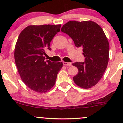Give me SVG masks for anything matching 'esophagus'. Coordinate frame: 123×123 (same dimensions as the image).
I'll return each mask as SVG.
<instances>
[{
	"label": "esophagus",
	"mask_w": 123,
	"mask_h": 123,
	"mask_svg": "<svg viewBox=\"0 0 123 123\" xmlns=\"http://www.w3.org/2000/svg\"><path fill=\"white\" fill-rule=\"evenodd\" d=\"M63 65L65 66H70L71 65V63H67V62H63Z\"/></svg>",
	"instance_id": "obj_1"
}]
</instances>
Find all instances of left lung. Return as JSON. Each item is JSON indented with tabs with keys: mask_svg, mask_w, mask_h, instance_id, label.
<instances>
[{
	"mask_svg": "<svg viewBox=\"0 0 123 123\" xmlns=\"http://www.w3.org/2000/svg\"><path fill=\"white\" fill-rule=\"evenodd\" d=\"M61 31L71 37L75 46L83 48L85 62L72 64L78 69L73 81L85 89L94 86L102 78L109 62V43L103 30L93 21H72L65 23Z\"/></svg>",
	"mask_w": 123,
	"mask_h": 123,
	"instance_id": "8db88e82",
	"label": "left lung"
}]
</instances>
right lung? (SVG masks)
Returning <instances> with one entry per match:
<instances>
[{"mask_svg": "<svg viewBox=\"0 0 123 123\" xmlns=\"http://www.w3.org/2000/svg\"><path fill=\"white\" fill-rule=\"evenodd\" d=\"M62 25L29 26L22 30L17 41L14 59L22 81L38 93L49 91L56 82L62 62L45 61V50H51V40Z\"/></svg>", "mask_w": 123, "mask_h": 123, "instance_id": "right-lung-1", "label": "right lung"}]
</instances>
